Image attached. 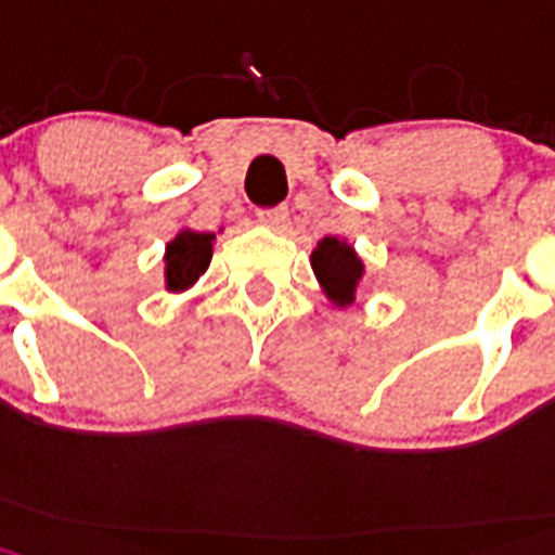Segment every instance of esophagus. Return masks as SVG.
I'll use <instances>...</instances> for the list:
<instances>
[{"instance_id":"esophagus-1","label":"esophagus","mask_w":555,"mask_h":555,"mask_svg":"<svg viewBox=\"0 0 555 555\" xmlns=\"http://www.w3.org/2000/svg\"><path fill=\"white\" fill-rule=\"evenodd\" d=\"M259 223L271 225V229H284L287 225V206H273V209H259L257 211Z\"/></svg>"}]
</instances>
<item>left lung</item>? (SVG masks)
<instances>
[{
	"mask_svg": "<svg viewBox=\"0 0 555 555\" xmlns=\"http://www.w3.org/2000/svg\"><path fill=\"white\" fill-rule=\"evenodd\" d=\"M312 271L337 307L354 301V291L363 276V262L351 250V245L340 243L337 237H324L312 250Z\"/></svg>",
	"mask_w": 555,
	"mask_h": 555,
	"instance_id": "obj_1",
	"label": "left lung"
}]
</instances>
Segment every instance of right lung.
I'll return each mask as SVG.
<instances>
[{
    "label": "right lung",
    "instance_id": "obj_1",
    "mask_svg": "<svg viewBox=\"0 0 555 555\" xmlns=\"http://www.w3.org/2000/svg\"><path fill=\"white\" fill-rule=\"evenodd\" d=\"M211 240L215 234H201V231H181L164 254V279L167 291H186L211 262Z\"/></svg>",
    "mask_w": 555,
    "mask_h": 555
}]
</instances>
